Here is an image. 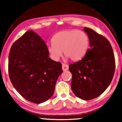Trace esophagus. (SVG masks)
I'll return each instance as SVG.
<instances>
[{"mask_svg": "<svg viewBox=\"0 0 122 122\" xmlns=\"http://www.w3.org/2000/svg\"><path fill=\"white\" fill-rule=\"evenodd\" d=\"M62 70L64 71H66L69 70V66L67 65L66 64H62Z\"/></svg>", "mask_w": 122, "mask_h": 122, "instance_id": "obj_1", "label": "esophagus"}]
</instances>
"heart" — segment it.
I'll list each match as a JSON object with an SVG mask.
<instances>
[{"label": "heart", "instance_id": "obj_1", "mask_svg": "<svg viewBox=\"0 0 122 122\" xmlns=\"http://www.w3.org/2000/svg\"><path fill=\"white\" fill-rule=\"evenodd\" d=\"M52 44L47 47L53 60H57L62 56V51L66 58L77 61L85 56L88 49L89 38L86 34L76 30H64L53 36Z\"/></svg>", "mask_w": 122, "mask_h": 122}]
</instances>
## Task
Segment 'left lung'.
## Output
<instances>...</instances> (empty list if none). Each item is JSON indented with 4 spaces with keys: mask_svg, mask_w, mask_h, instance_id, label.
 <instances>
[{
    "mask_svg": "<svg viewBox=\"0 0 122 122\" xmlns=\"http://www.w3.org/2000/svg\"><path fill=\"white\" fill-rule=\"evenodd\" d=\"M90 48L81 60L69 65L71 87L75 95L84 100L99 96L111 83L116 63L110 42L92 29L84 27Z\"/></svg>",
    "mask_w": 122,
    "mask_h": 122,
    "instance_id": "left-lung-1",
    "label": "left lung"
}]
</instances>
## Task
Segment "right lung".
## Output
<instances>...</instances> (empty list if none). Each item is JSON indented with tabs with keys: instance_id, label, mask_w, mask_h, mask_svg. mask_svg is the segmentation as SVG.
<instances>
[{
	"instance_id": "1",
	"label": "right lung",
	"mask_w": 122,
	"mask_h": 122,
	"mask_svg": "<svg viewBox=\"0 0 122 122\" xmlns=\"http://www.w3.org/2000/svg\"><path fill=\"white\" fill-rule=\"evenodd\" d=\"M8 71L13 86L26 100L40 104L51 98L62 64L49 57L47 47L33 30L27 31L11 47Z\"/></svg>"
}]
</instances>
